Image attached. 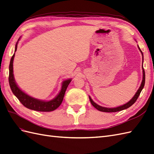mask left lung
Wrapping results in <instances>:
<instances>
[{"label":"left lung","mask_w":154,"mask_h":154,"mask_svg":"<svg viewBox=\"0 0 154 154\" xmlns=\"http://www.w3.org/2000/svg\"><path fill=\"white\" fill-rule=\"evenodd\" d=\"M139 47V46H138ZM139 49L140 50V51L142 53V55H143V53L142 52V51L140 50V47H139ZM143 81H142V83L140 85V88H139V90H137V92H136V94H135V96H133V97L132 99L130 100L129 102H128L127 103H125L123 105L120 106V107H117L115 108H107V107H101V106L98 105L97 104H96V103H94V101L91 99V97L89 96V99L90 101V103H92V105L94 106V107H95L96 109H97L98 111H101V112H118V111H122V110H124L129 108V107H131V106L135 103V101H137V100L138 99V97H139L140 94L142 91V90L143 89L144 86V84H145V72H144V69L143 68Z\"/></svg>","instance_id":"8db88e82"}]
</instances>
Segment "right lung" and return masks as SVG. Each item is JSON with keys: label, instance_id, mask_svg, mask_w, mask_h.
I'll return each instance as SVG.
<instances>
[{"label": "right lung", "instance_id": "obj_1", "mask_svg": "<svg viewBox=\"0 0 154 154\" xmlns=\"http://www.w3.org/2000/svg\"><path fill=\"white\" fill-rule=\"evenodd\" d=\"M19 40V38L18 39V41ZM17 43L18 42H17L16 45H15V52L17 51ZM14 57H15V53L14 54V55L10 60V66H9V77H8L10 88L14 95L17 97V98L19 100V101H20L25 107L31 110H34V111H41V112H50V111H54L55 109H57L59 106L61 105L63 99H64L66 90L67 88H68V86L70 83L72 79L66 80L62 82L60 92H59L58 96L55 97L54 99L49 101H41L39 100L35 99V98L30 97L29 95H27V94H25V92H23L22 90L18 87L17 84L15 83L14 74H13V72H14L13 62H14Z\"/></svg>", "mask_w": 154, "mask_h": 154}]
</instances>
